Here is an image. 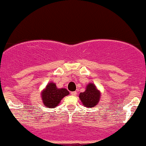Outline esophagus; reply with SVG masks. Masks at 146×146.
Here are the masks:
<instances>
[{
  "mask_svg": "<svg viewBox=\"0 0 146 146\" xmlns=\"http://www.w3.org/2000/svg\"><path fill=\"white\" fill-rule=\"evenodd\" d=\"M71 94L72 95V96H76V92H71Z\"/></svg>",
  "mask_w": 146,
  "mask_h": 146,
  "instance_id": "esophagus-1",
  "label": "esophagus"
}]
</instances>
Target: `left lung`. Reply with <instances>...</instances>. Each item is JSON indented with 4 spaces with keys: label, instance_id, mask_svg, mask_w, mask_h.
Wrapping results in <instances>:
<instances>
[{
    "label": "left lung",
    "instance_id": "1",
    "mask_svg": "<svg viewBox=\"0 0 146 146\" xmlns=\"http://www.w3.org/2000/svg\"><path fill=\"white\" fill-rule=\"evenodd\" d=\"M100 92L96 89L94 84H89L86 91L79 94V98L84 106L87 107H94L96 106L100 99Z\"/></svg>",
    "mask_w": 146,
    "mask_h": 146
}]
</instances>
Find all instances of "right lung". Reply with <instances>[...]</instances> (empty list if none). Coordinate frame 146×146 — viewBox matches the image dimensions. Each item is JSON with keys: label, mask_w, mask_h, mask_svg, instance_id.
Returning <instances> with one entry per match:
<instances>
[{"label": "right lung", "mask_w": 146, "mask_h": 146, "mask_svg": "<svg viewBox=\"0 0 146 146\" xmlns=\"http://www.w3.org/2000/svg\"><path fill=\"white\" fill-rule=\"evenodd\" d=\"M70 94L66 89H57L54 83H49L42 92L43 104L47 107L52 109L60 104V101Z\"/></svg>", "instance_id": "add662e5"}]
</instances>
